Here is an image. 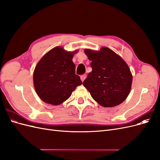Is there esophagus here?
Here are the masks:
<instances>
[{
  "mask_svg": "<svg viewBox=\"0 0 160 160\" xmlns=\"http://www.w3.org/2000/svg\"><path fill=\"white\" fill-rule=\"evenodd\" d=\"M80 78H81V81L83 82V81L85 79V78H86V75H81V77H80Z\"/></svg>",
  "mask_w": 160,
  "mask_h": 160,
  "instance_id": "1",
  "label": "esophagus"
}]
</instances>
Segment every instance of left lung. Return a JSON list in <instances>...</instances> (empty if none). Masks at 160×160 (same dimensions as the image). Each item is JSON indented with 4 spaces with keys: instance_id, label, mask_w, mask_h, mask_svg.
<instances>
[{
    "instance_id": "1",
    "label": "left lung",
    "mask_w": 160,
    "mask_h": 160,
    "mask_svg": "<svg viewBox=\"0 0 160 160\" xmlns=\"http://www.w3.org/2000/svg\"><path fill=\"white\" fill-rule=\"evenodd\" d=\"M92 71L83 83L97 103L104 108L117 106L126 99L133 77L125 61L106 47L99 51L86 49Z\"/></svg>"
}]
</instances>
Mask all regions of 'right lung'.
<instances>
[{"mask_svg": "<svg viewBox=\"0 0 160 160\" xmlns=\"http://www.w3.org/2000/svg\"><path fill=\"white\" fill-rule=\"evenodd\" d=\"M77 52L56 47L38 62L33 72V83L37 94L45 103L61 104L82 84L79 76L75 74V65L72 61Z\"/></svg>", "mask_w": 160, "mask_h": 160, "instance_id": "add662e5", "label": "right lung"}]
</instances>
